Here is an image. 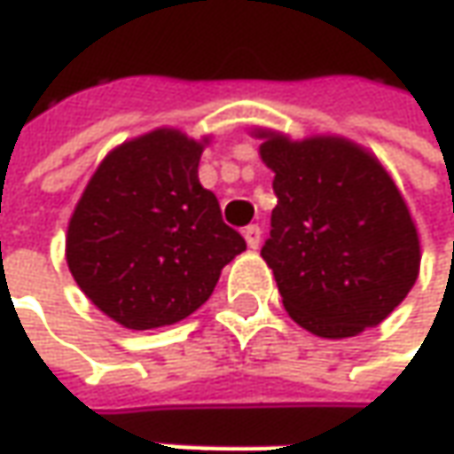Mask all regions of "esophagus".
Here are the masks:
<instances>
[{
    "mask_svg": "<svg viewBox=\"0 0 454 454\" xmlns=\"http://www.w3.org/2000/svg\"><path fill=\"white\" fill-rule=\"evenodd\" d=\"M243 239L248 243V248H258V243H261V228L246 226L243 228Z\"/></svg>",
    "mask_w": 454,
    "mask_h": 454,
    "instance_id": "obj_1",
    "label": "esophagus"
}]
</instances>
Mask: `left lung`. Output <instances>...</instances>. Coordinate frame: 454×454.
Instances as JSON below:
<instances>
[{"instance_id":"1","label":"left lung","mask_w":454,"mask_h":454,"mask_svg":"<svg viewBox=\"0 0 454 454\" xmlns=\"http://www.w3.org/2000/svg\"><path fill=\"white\" fill-rule=\"evenodd\" d=\"M276 208L261 256L289 317L324 339L384 321L419 274V239L382 163L352 140L258 130Z\"/></svg>"}]
</instances>
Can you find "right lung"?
Here are the masks:
<instances>
[{"mask_svg": "<svg viewBox=\"0 0 454 454\" xmlns=\"http://www.w3.org/2000/svg\"><path fill=\"white\" fill-rule=\"evenodd\" d=\"M203 143L160 128L107 153L67 226V266L92 304L128 329H158L208 301L246 251L198 180Z\"/></svg>", "mask_w": 454, "mask_h": 454, "instance_id": "add662e5", "label": "right lung"}]
</instances>
